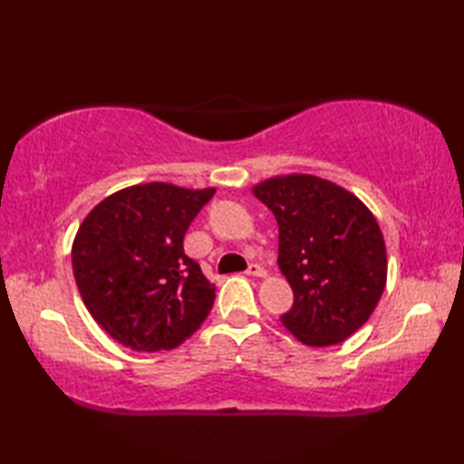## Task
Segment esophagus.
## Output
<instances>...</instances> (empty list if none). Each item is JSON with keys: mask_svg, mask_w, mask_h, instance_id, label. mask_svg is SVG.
<instances>
[{"mask_svg": "<svg viewBox=\"0 0 464 464\" xmlns=\"http://www.w3.org/2000/svg\"><path fill=\"white\" fill-rule=\"evenodd\" d=\"M246 274H247V276H266V270L262 268L260 264H249Z\"/></svg>", "mask_w": 464, "mask_h": 464, "instance_id": "34e87169", "label": "esophagus"}]
</instances>
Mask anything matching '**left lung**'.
I'll use <instances>...</instances> for the list:
<instances>
[{
    "label": "left lung",
    "instance_id": "1",
    "mask_svg": "<svg viewBox=\"0 0 464 464\" xmlns=\"http://www.w3.org/2000/svg\"><path fill=\"white\" fill-rule=\"evenodd\" d=\"M254 196L278 223V266L295 303L280 317L298 342L324 348L362 327L387 282L381 227L354 194L329 179L270 178Z\"/></svg>",
    "mask_w": 464,
    "mask_h": 464
}]
</instances>
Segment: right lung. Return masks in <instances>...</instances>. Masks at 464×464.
Wrapping results in <instances>:
<instances>
[{
    "instance_id": "1",
    "label": "right lung",
    "mask_w": 464,
    "mask_h": 464,
    "mask_svg": "<svg viewBox=\"0 0 464 464\" xmlns=\"http://www.w3.org/2000/svg\"><path fill=\"white\" fill-rule=\"evenodd\" d=\"M215 188H124L83 218L72 247L85 307L137 352L174 350L213 309L215 285L184 254V235Z\"/></svg>"
}]
</instances>
